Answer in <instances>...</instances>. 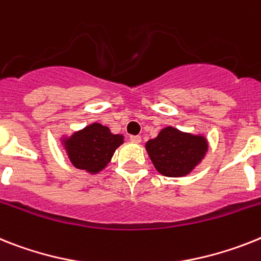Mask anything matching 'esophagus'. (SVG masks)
<instances>
[{
    "label": "esophagus",
    "mask_w": 261,
    "mask_h": 261,
    "mask_svg": "<svg viewBox=\"0 0 261 261\" xmlns=\"http://www.w3.org/2000/svg\"><path fill=\"white\" fill-rule=\"evenodd\" d=\"M130 141L133 142V143H141L142 138L139 137V135H131Z\"/></svg>",
    "instance_id": "34e87169"
}]
</instances>
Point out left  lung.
<instances>
[{
  "label": "left lung",
  "mask_w": 261,
  "mask_h": 261,
  "mask_svg": "<svg viewBox=\"0 0 261 261\" xmlns=\"http://www.w3.org/2000/svg\"><path fill=\"white\" fill-rule=\"evenodd\" d=\"M208 148L201 135L181 133L174 127H166L155 139L146 143L151 162L164 176H186L198 166Z\"/></svg>",
  "instance_id": "left-lung-1"
}]
</instances>
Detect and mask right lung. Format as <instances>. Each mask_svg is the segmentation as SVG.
Segmentation results:
<instances>
[{
  "mask_svg": "<svg viewBox=\"0 0 261 261\" xmlns=\"http://www.w3.org/2000/svg\"><path fill=\"white\" fill-rule=\"evenodd\" d=\"M122 143L123 135L111 134L110 128L100 123L90 124L63 139L74 167L91 174L102 171Z\"/></svg>",
  "mask_w": 261,
  "mask_h": 261,
  "instance_id": "right-lung-1",
  "label": "right lung"
}]
</instances>
